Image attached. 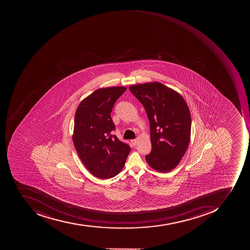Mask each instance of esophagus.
<instances>
[{
	"instance_id": "34e87169",
	"label": "esophagus",
	"mask_w": 250,
	"mask_h": 250,
	"mask_svg": "<svg viewBox=\"0 0 250 250\" xmlns=\"http://www.w3.org/2000/svg\"><path fill=\"white\" fill-rule=\"evenodd\" d=\"M131 144H132V145L134 146H135L137 145V139H134V140H131Z\"/></svg>"
}]
</instances>
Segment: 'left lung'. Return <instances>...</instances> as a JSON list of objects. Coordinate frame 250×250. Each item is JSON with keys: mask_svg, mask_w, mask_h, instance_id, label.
I'll list each match as a JSON object with an SVG mask.
<instances>
[{"mask_svg": "<svg viewBox=\"0 0 250 250\" xmlns=\"http://www.w3.org/2000/svg\"><path fill=\"white\" fill-rule=\"evenodd\" d=\"M144 105L150 125L152 152L146 160L157 171L167 173L180 163L189 145L191 119L180 94L158 82L129 87Z\"/></svg>", "mask_w": 250, "mask_h": 250, "instance_id": "obj_1", "label": "left lung"}]
</instances>
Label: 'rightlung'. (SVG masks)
Segmentation results:
<instances>
[{
  "mask_svg": "<svg viewBox=\"0 0 250 250\" xmlns=\"http://www.w3.org/2000/svg\"><path fill=\"white\" fill-rule=\"evenodd\" d=\"M127 88H99L80 102L74 119L73 142L90 173L102 180L123 170L131 147L119 141L110 113L116 100Z\"/></svg>",
  "mask_w": 250,
  "mask_h": 250,
  "instance_id": "obj_1",
  "label": "right lung"
}]
</instances>
